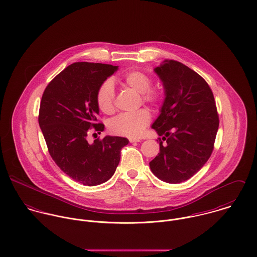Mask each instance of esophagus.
<instances>
[{"label":"esophagus","instance_id":"esophagus-1","mask_svg":"<svg viewBox=\"0 0 257 257\" xmlns=\"http://www.w3.org/2000/svg\"><path fill=\"white\" fill-rule=\"evenodd\" d=\"M130 143L134 144V143H140L141 142V139H137V138H130Z\"/></svg>","mask_w":257,"mask_h":257}]
</instances>
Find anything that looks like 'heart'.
Masks as SVG:
<instances>
[{"instance_id":"b5f03b06","label":"heart","mask_w":257,"mask_h":257,"mask_svg":"<svg viewBox=\"0 0 257 257\" xmlns=\"http://www.w3.org/2000/svg\"><path fill=\"white\" fill-rule=\"evenodd\" d=\"M123 83L142 94V100L145 103L157 105L162 100V95L155 89H150L151 78L142 71H131L125 74ZM114 86L112 81L108 79L99 87L96 95V101L99 109L104 113H111L114 110ZM151 118L147 109H141L135 112L120 113L110 122V130L116 135L125 137H139L143 134Z\"/></svg>"}]
</instances>
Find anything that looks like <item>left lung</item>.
<instances>
[{
    "label": "left lung",
    "instance_id": "obj_1",
    "mask_svg": "<svg viewBox=\"0 0 257 257\" xmlns=\"http://www.w3.org/2000/svg\"><path fill=\"white\" fill-rule=\"evenodd\" d=\"M164 88L160 113L151 127L166 145L149 162L152 173L167 183L184 182L210 158L219 128V115L208 83L175 60L155 67Z\"/></svg>",
    "mask_w": 257,
    "mask_h": 257
}]
</instances>
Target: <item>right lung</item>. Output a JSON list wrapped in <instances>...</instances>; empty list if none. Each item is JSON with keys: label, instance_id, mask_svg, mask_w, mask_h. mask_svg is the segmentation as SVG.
<instances>
[{"label": "right lung", "instance_id": "right-lung-1", "mask_svg": "<svg viewBox=\"0 0 257 257\" xmlns=\"http://www.w3.org/2000/svg\"><path fill=\"white\" fill-rule=\"evenodd\" d=\"M118 69L102 63L75 62L58 74L45 88L38 123L49 154L57 166L85 186L105 183L113 175L120 149L128 140L106 136L89 144L90 128L104 131L97 123L96 95L101 84Z\"/></svg>", "mask_w": 257, "mask_h": 257}]
</instances>
